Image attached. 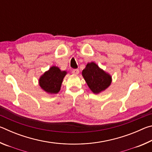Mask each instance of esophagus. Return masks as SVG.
<instances>
[{"mask_svg":"<svg viewBox=\"0 0 152 152\" xmlns=\"http://www.w3.org/2000/svg\"><path fill=\"white\" fill-rule=\"evenodd\" d=\"M72 73L74 74H78L79 73L78 69H73V70H72Z\"/></svg>","mask_w":152,"mask_h":152,"instance_id":"esophagus-1","label":"esophagus"}]
</instances>
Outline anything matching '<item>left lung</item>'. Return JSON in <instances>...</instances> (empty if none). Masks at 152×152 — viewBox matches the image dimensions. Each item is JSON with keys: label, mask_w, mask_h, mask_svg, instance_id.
I'll return each mask as SVG.
<instances>
[{"label": "left lung", "mask_w": 152, "mask_h": 152, "mask_svg": "<svg viewBox=\"0 0 152 152\" xmlns=\"http://www.w3.org/2000/svg\"><path fill=\"white\" fill-rule=\"evenodd\" d=\"M82 76L90 89L95 94L104 91L111 83V76L94 62L87 64L82 71Z\"/></svg>", "instance_id": "obj_1"}]
</instances>
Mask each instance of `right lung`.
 <instances>
[{"mask_svg":"<svg viewBox=\"0 0 152 152\" xmlns=\"http://www.w3.org/2000/svg\"><path fill=\"white\" fill-rule=\"evenodd\" d=\"M66 74V71H61L58 67L52 66L41 76L39 80V85L48 93H58Z\"/></svg>","mask_w":152,"mask_h":152,"instance_id":"obj_1","label":"right lung"}]
</instances>
